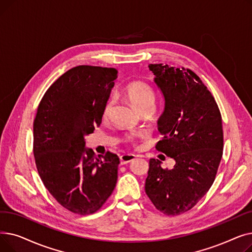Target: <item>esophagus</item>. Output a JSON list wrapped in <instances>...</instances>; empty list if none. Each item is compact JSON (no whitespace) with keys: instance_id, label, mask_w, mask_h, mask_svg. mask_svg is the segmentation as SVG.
Listing matches in <instances>:
<instances>
[{"instance_id":"34e87169","label":"esophagus","mask_w":252,"mask_h":252,"mask_svg":"<svg viewBox=\"0 0 252 252\" xmlns=\"http://www.w3.org/2000/svg\"><path fill=\"white\" fill-rule=\"evenodd\" d=\"M136 155L135 154H124L121 156V163L122 164H126L130 161H133L134 159H136Z\"/></svg>"}]
</instances>
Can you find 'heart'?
<instances>
[{
  "label": "heart",
  "instance_id": "b5f03b06",
  "mask_svg": "<svg viewBox=\"0 0 252 252\" xmlns=\"http://www.w3.org/2000/svg\"><path fill=\"white\" fill-rule=\"evenodd\" d=\"M124 92L126 98L131 103V105H133L138 111L146 107H154L156 95H155L154 89L149 84L145 83L143 81L130 82L125 87ZM111 107H112V102L110 100L106 101L103 106V112H102L103 117L109 116ZM125 141L126 143L135 146L137 144V137L128 136L125 139Z\"/></svg>",
  "mask_w": 252,
  "mask_h": 252
}]
</instances>
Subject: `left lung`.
<instances>
[{
    "mask_svg": "<svg viewBox=\"0 0 252 252\" xmlns=\"http://www.w3.org/2000/svg\"><path fill=\"white\" fill-rule=\"evenodd\" d=\"M165 106L158 119L162 140L155 148L174 158L173 169L150 159L145 192L156 209L179 216L194 207L214 184L222 156L219 106L200 77L189 68L149 64Z\"/></svg>",
    "mask_w": 252,
    "mask_h": 252,
    "instance_id": "left-lung-1",
    "label": "left lung"
}]
</instances>
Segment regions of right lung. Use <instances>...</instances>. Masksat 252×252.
<instances>
[{"instance_id": "obj_1", "label": "right lung", "mask_w": 252, "mask_h": 252, "mask_svg": "<svg viewBox=\"0 0 252 252\" xmlns=\"http://www.w3.org/2000/svg\"><path fill=\"white\" fill-rule=\"evenodd\" d=\"M115 68L78 65L46 91L33 121L37 173L57 202L73 214L92 215L112 194L119 158L85 148V136L102 122Z\"/></svg>"}]
</instances>
